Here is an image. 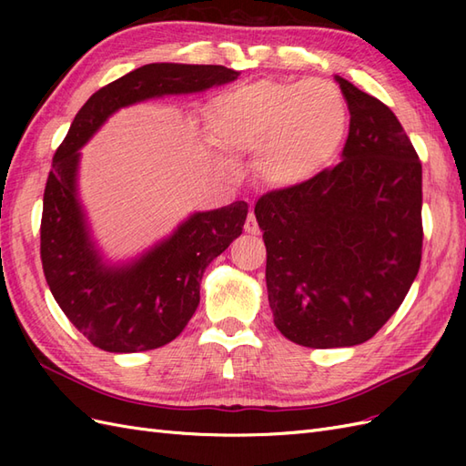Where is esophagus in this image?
<instances>
[{
	"label": "esophagus",
	"mask_w": 466,
	"mask_h": 466,
	"mask_svg": "<svg viewBox=\"0 0 466 466\" xmlns=\"http://www.w3.org/2000/svg\"><path fill=\"white\" fill-rule=\"evenodd\" d=\"M245 231L247 233H252V235H258L260 233V229H258V223H257V218H255V214H250L247 216V221H245Z\"/></svg>",
	"instance_id": "obj_1"
}]
</instances>
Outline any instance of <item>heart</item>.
<instances>
[{
  "mask_svg": "<svg viewBox=\"0 0 466 466\" xmlns=\"http://www.w3.org/2000/svg\"><path fill=\"white\" fill-rule=\"evenodd\" d=\"M206 122L221 149L257 151V171L268 185L295 187L334 157L348 110L330 83L262 79L216 95Z\"/></svg>",
  "mask_w": 466,
  "mask_h": 466,
  "instance_id": "b5f03b06",
  "label": "heart"
}]
</instances>
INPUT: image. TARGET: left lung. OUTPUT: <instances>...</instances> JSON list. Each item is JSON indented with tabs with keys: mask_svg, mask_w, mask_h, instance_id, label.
I'll return each instance as SVG.
<instances>
[{
	"mask_svg": "<svg viewBox=\"0 0 466 466\" xmlns=\"http://www.w3.org/2000/svg\"><path fill=\"white\" fill-rule=\"evenodd\" d=\"M348 103L342 161L264 194L268 303L307 348L368 342L404 301L421 260V163L394 112L336 76Z\"/></svg>",
	"mask_w": 466,
	"mask_h": 466,
	"instance_id": "1",
	"label": "left lung"
}]
</instances>
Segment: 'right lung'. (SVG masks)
<instances>
[{
	"instance_id": "right-lung-1",
	"label": "right lung",
	"mask_w": 466,
	"mask_h": 466,
	"mask_svg": "<svg viewBox=\"0 0 466 466\" xmlns=\"http://www.w3.org/2000/svg\"><path fill=\"white\" fill-rule=\"evenodd\" d=\"M238 76L225 66L163 62L137 67L91 95L56 149L42 204V270L56 303L93 346L132 354L175 340L200 303L206 266L243 233L248 206L233 202L196 211L144 255L108 264L79 202V149L124 106L208 91Z\"/></svg>"
}]
</instances>
